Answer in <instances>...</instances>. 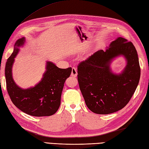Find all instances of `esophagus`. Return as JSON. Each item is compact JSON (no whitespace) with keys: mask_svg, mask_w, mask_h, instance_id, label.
Wrapping results in <instances>:
<instances>
[{"mask_svg":"<svg viewBox=\"0 0 149 149\" xmlns=\"http://www.w3.org/2000/svg\"><path fill=\"white\" fill-rule=\"evenodd\" d=\"M71 76H72V77H76L77 76V70H76V68L74 67L72 68Z\"/></svg>","mask_w":149,"mask_h":149,"instance_id":"1","label":"esophagus"}]
</instances>
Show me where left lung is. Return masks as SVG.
<instances>
[{"instance_id": "left-lung-1", "label": "left lung", "mask_w": 149, "mask_h": 149, "mask_svg": "<svg viewBox=\"0 0 149 149\" xmlns=\"http://www.w3.org/2000/svg\"><path fill=\"white\" fill-rule=\"evenodd\" d=\"M123 57L126 65L114 73L111 63ZM78 82L86 104L91 111L108 114L123 108L138 86L140 68L134 45L123 38L113 41L106 51L98 50L77 67Z\"/></svg>"}]
</instances>
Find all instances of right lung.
Wrapping results in <instances>:
<instances>
[{
    "label": "right lung",
    "mask_w": 149,
    "mask_h": 149,
    "mask_svg": "<svg viewBox=\"0 0 149 149\" xmlns=\"http://www.w3.org/2000/svg\"><path fill=\"white\" fill-rule=\"evenodd\" d=\"M25 42L24 37L17 40L14 51L6 62L5 77L7 92L13 104L22 112L38 117L53 115L60 107L64 83L70 75L72 68H60L54 63L47 61L41 81L33 87L21 88L14 81L13 67L15 58Z\"/></svg>",
    "instance_id": "right-lung-1"
}]
</instances>
